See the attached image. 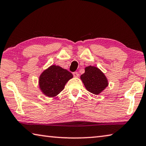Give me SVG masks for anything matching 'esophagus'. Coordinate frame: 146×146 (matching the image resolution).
Instances as JSON below:
<instances>
[{
	"label": "esophagus",
	"instance_id": "obj_1",
	"mask_svg": "<svg viewBox=\"0 0 146 146\" xmlns=\"http://www.w3.org/2000/svg\"><path fill=\"white\" fill-rule=\"evenodd\" d=\"M73 75L74 76H75V77H78V76H79L78 73L77 72H73Z\"/></svg>",
	"mask_w": 146,
	"mask_h": 146
}]
</instances>
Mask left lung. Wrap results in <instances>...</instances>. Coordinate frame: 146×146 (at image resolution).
<instances>
[{
	"mask_svg": "<svg viewBox=\"0 0 146 146\" xmlns=\"http://www.w3.org/2000/svg\"><path fill=\"white\" fill-rule=\"evenodd\" d=\"M85 87L90 93L98 95L108 86V81L104 74L95 66H88L85 73L80 76Z\"/></svg>",
	"mask_w": 146,
	"mask_h": 146,
	"instance_id": "left-lung-1",
	"label": "left lung"
}]
</instances>
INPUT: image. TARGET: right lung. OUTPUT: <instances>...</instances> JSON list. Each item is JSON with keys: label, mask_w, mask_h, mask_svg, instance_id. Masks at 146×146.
Listing matches in <instances>:
<instances>
[{"label": "right lung", "mask_w": 146, "mask_h": 146, "mask_svg": "<svg viewBox=\"0 0 146 146\" xmlns=\"http://www.w3.org/2000/svg\"><path fill=\"white\" fill-rule=\"evenodd\" d=\"M72 78L73 75L70 71L58 66L53 65L40 75L39 86L46 96L53 97L64 90L66 84Z\"/></svg>", "instance_id": "right-lung-1"}]
</instances>
